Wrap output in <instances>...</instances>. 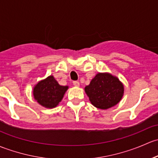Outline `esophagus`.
Returning <instances> with one entry per match:
<instances>
[{"label": "esophagus", "instance_id": "1", "mask_svg": "<svg viewBox=\"0 0 158 158\" xmlns=\"http://www.w3.org/2000/svg\"><path fill=\"white\" fill-rule=\"evenodd\" d=\"M73 84H74V86H75V87H79V86H80V83L77 81H73Z\"/></svg>", "mask_w": 158, "mask_h": 158}]
</instances>
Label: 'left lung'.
I'll return each mask as SVG.
<instances>
[{"label":"left lung","mask_w":158,"mask_h":158,"mask_svg":"<svg viewBox=\"0 0 158 158\" xmlns=\"http://www.w3.org/2000/svg\"><path fill=\"white\" fill-rule=\"evenodd\" d=\"M84 90L94 106L106 110L121 100L124 87L114 76L106 73H99Z\"/></svg>","instance_id":"obj_1"}]
</instances>
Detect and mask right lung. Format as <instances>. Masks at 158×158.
Segmentation results:
<instances>
[{"mask_svg": "<svg viewBox=\"0 0 158 158\" xmlns=\"http://www.w3.org/2000/svg\"><path fill=\"white\" fill-rule=\"evenodd\" d=\"M68 88V86L59 85L53 76H49L35 86L34 98L46 108H54L61 101Z\"/></svg>", "mask_w": 158, "mask_h": 158, "instance_id": "obj_1", "label": "right lung"}]
</instances>
